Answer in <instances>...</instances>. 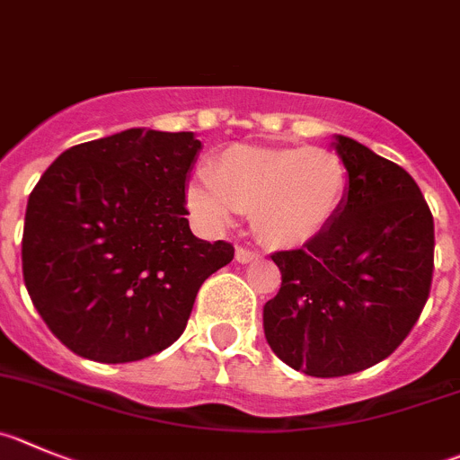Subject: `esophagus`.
<instances>
[{
	"mask_svg": "<svg viewBox=\"0 0 460 460\" xmlns=\"http://www.w3.org/2000/svg\"><path fill=\"white\" fill-rule=\"evenodd\" d=\"M261 259V254L259 252H252V250H247V247H235V261H238V263H254V261H259Z\"/></svg>",
	"mask_w": 460,
	"mask_h": 460,
	"instance_id": "esophagus-1",
	"label": "esophagus"
}]
</instances>
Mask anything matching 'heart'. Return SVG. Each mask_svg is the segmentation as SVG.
<instances>
[{"label":"heart","mask_w":460,"mask_h":460,"mask_svg":"<svg viewBox=\"0 0 460 460\" xmlns=\"http://www.w3.org/2000/svg\"><path fill=\"white\" fill-rule=\"evenodd\" d=\"M347 195L341 156L322 147L235 145L186 192L199 222L225 229L235 213H250L252 229L268 247H299L327 231Z\"/></svg>","instance_id":"1"}]
</instances>
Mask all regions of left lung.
Returning a JSON list of instances; mask_svg holds the SVG:
<instances>
[{
	"label": "left lung",
	"mask_w": 460,
	"mask_h": 460,
	"mask_svg": "<svg viewBox=\"0 0 460 460\" xmlns=\"http://www.w3.org/2000/svg\"><path fill=\"white\" fill-rule=\"evenodd\" d=\"M347 195L302 250L277 252L281 288L263 306L265 341L308 376L376 366L418 322L433 274V217L404 167L336 136Z\"/></svg>",
	"instance_id": "1"
}]
</instances>
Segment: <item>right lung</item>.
<instances>
[{"label":"right lung","mask_w":460,"mask_h":460,"mask_svg":"<svg viewBox=\"0 0 460 460\" xmlns=\"http://www.w3.org/2000/svg\"><path fill=\"white\" fill-rule=\"evenodd\" d=\"M192 131L127 128L75 145L29 195L22 274L67 349L100 363L158 354L183 333L201 283L234 244L192 235Z\"/></svg>","instance_id":"add662e5"}]
</instances>
